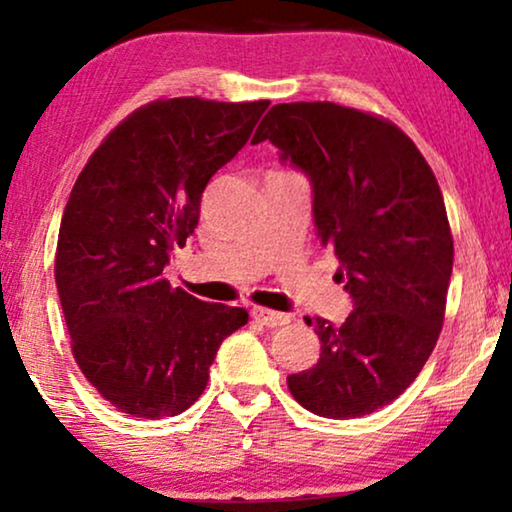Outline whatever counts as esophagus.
Listing matches in <instances>:
<instances>
[{
  "instance_id": "34e87169",
  "label": "esophagus",
  "mask_w": 512,
  "mask_h": 512,
  "mask_svg": "<svg viewBox=\"0 0 512 512\" xmlns=\"http://www.w3.org/2000/svg\"><path fill=\"white\" fill-rule=\"evenodd\" d=\"M251 317H254L261 326H268V328L284 326V324H289V319H291L289 314L268 310V307H254V310H251Z\"/></svg>"
}]
</instances>
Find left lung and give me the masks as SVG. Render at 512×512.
I'll use <instances>...</instances> for the list:
<instances>
[{"instance_id":"left-lung-1","label":"left lung","mask_w":512,"mask_h":512,"mask_svg":"<svg viewBox=\"0 0 512 512\" xmlns=\"http://www.w3.org/2000/svg\"><path fill=\"white\" fill-rule=\"evenodd\" d=\"M265 139L310 179L314 228L354 305L342 326L305 319L321 354L286 377L289 391L319 417L370 415L415 382L443 328L454 261L443 193L412 139L359 109L275 104L251 144Z\"/></svg>"}]
</instances>
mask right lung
<instances>
[{
	"mask_svg": "<svg viewBox=\"0 0 512 512\" xmlns=\"http://www.w3.org/2000/svg\"><path fill=\"white\" fill-rule=\"evenodd\" d=\"M261 102L174 97L104 139L62 214L55 284L88 382L125 415L174 417L198 401L242 307L172 289L165 265L200 219L209 179L249 142Z\"/></svg>",
	"mask_w": 512,
	"mask_h": 512,
	"instance_id": "1",
	"label": "right lung"
}]
</instances>
